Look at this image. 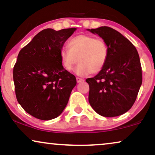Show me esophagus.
I'll return each instance as SVG.
<instances>
[{"label":"esophagus","mask_w":155,"mask_h":155,"mask_svg":"<svg viewBox=\"0 0 155 155\" xmlns=\"http://www.w3.org/2000/svg\"><path fill=\"white\" fill-rule=\"evenodd\" d=\"M76 80H77V82L78 83H80V82H83L84 81V80L83 79H82V78H76Z\"/></svg>","instance_id":"esophagus-1"}]
</instances>
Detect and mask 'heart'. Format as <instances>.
<instances>
[{"label":"heart","instance_id":"1","mask_svg":"<svg viewBox=\"0 0 155 155\" xmlns=\"http://www.w3.org/2000/svg\"><path fill=\"white\" fill-rule=\"evenodd\" d=\"M67 49H61L59 54L61 63L69 72L79 62L74 70L78 76L84 77L91 73H98L104 68L109 57V48L103 39L90 35H80L71 39Z\"/></svg>","mask_w":155,"mask_h":155}]
</instances>
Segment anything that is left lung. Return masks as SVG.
I'll return each mask as SVG.
<instances>
[{"label": "left lung", "mask_w": 155, "mask_h": 155, "mask_svg": "<svg viewBox=\"0 0 155 155\" xmlns=\"http://www.w3.org/2000/svg\"><path fill=\"white\" fill-rule=\"evenodd\" d=\"M87 30L99 35L109 48L102 71L86 80L90 86L89 102L102 116L122 115L135 103L143 81L138 53L127 38L111 27Z\"/></svg>", "instance_id": "1"}]
</instances>
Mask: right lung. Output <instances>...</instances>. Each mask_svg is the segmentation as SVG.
I'll use <instances>...</instances> for the list:
<instances>
[{
	"label": "right lung",
	"instance_id": "1",
	"mask_svg": "<svg viewBox=\"0 0 155 155\" xmlns=\"http://www.w3.org/2000/svg\"><path fill=\"white\" fill-rule=\"evenodd\" d=\"M76 29H44L19 53L13 68L17 100L34 117L54 119L68 102L77 81L63 68L59 54Z\"/></svg>",
	"mask_w": 155,
	"mask_h": 155
}]
</instances>
